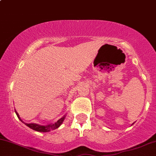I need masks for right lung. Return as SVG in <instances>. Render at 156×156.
I'll return each mask as SVG.
<instances>
[{
  "label": "right lung",
  "mask_w": 156,
  "mask_h": 156,
  "mask_svg": "<svg viewBox=\"0 0 156 156\" xmlns=\"http://www.w3.org/2000/svg\"><path fill=\"white\" fill-rule=\"evenodd\" d=\"M15 113H16L18 119H19L20 120V121H22L23 124H25L27 126H29V127L31 128V129H34V130L37 131V132H42V133H47V132H49L51 130H53V129H57V128H58L59 126L61 125V124H62L63 121H64L65 117H66L65 115L63 116L62 118H61L59 120H58V121H56L55 123H54V124H47V125L43 126V125H40V124H33V123H31V124L24 123L21 119H20L19 115H18V112H16V110H15Z\"/></svg>",
  "instance_id": "obj_1"
}]
</instances>
